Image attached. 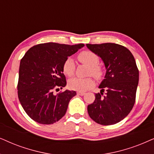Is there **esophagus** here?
I'll list each match as a JSON object with an SVG mask.
<instances>
[{
  "mask_svg": "<svg viewBox=\"0 0 154 154\" xmlns=\"http://www.w3.org/2000/svg\"><path fill=\"white\" fill-rule=\"evenodd\" d=\"M77 95H79V96H84L85 94V92H82V91H77Z\"/></svg>",
  "mask_w": 154,
  "mask_h": 154,
  "instance_id": "obj_1",
  "label": "esophagus"
}]
</instances>
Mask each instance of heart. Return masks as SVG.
<instances>
[{
  "mask_svg": "<svg viewBox=\"0 0 154 154\" xmlns=\"http://www.w3.org/2000/svg\"><path fill=\"white\" fill-rule=\"evenodd\" d=\"M80 63L89 67L88 75H92L96 79H99L103 75V68L99 65V57L91 51H84L78 55ZM75 70V63L72 58H67L63 65V71L67 77H70L74 75ZM94 85V80L91 77L86 78H75L70 79L68 86L71 89L77 91H86Z\"/></svg>",
  "mask_w": 154,
  "mask_h": 154,
  "instance_id": "obj_1",
  "label": "heart"
}]
</instances>
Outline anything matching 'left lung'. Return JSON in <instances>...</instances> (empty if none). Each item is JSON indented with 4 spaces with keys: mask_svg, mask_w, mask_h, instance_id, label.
<instances>
[{
    "mask_svg": "<svg viewBox=\"0 0 154 154\" xmlns=\"http://www.w3.org/2000/svg\"><path fill=\"white\" fill-rule=\"evenodd\" d=\"M87 47L101 58L106 69L105 79L98 87L101 93L95 94L88 113L98 124H116L130 113L135 103L139 70L134 58L126 47L117 44H87Z\"/></svg>",
    "mask_w": 154,
    "mask_h": 154,
    "instance_id": "left-lung-1",
    "label": "left lung"
}]
</instances>
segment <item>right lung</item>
<instances>
[{
  "instance_id": "right-lung-1",
  "label": "right lung",
  "mask_w": 154,
  "mask_h": 154,
  "mask_svg": "<svg viewBox=\"0 0 154 154\" xmlns=\"http://www.w3.org/2000/svg\"><path fill=\"white\" fill-rule=\"evenodd\" d=\"M83 46V44L45 43L32 47L21 59L18 98L24 111L34 121L53 124L65 116L76 91L65 90L54 95L53 90L66 86L63 63Z\"/></svg>"
}]
</instances>
